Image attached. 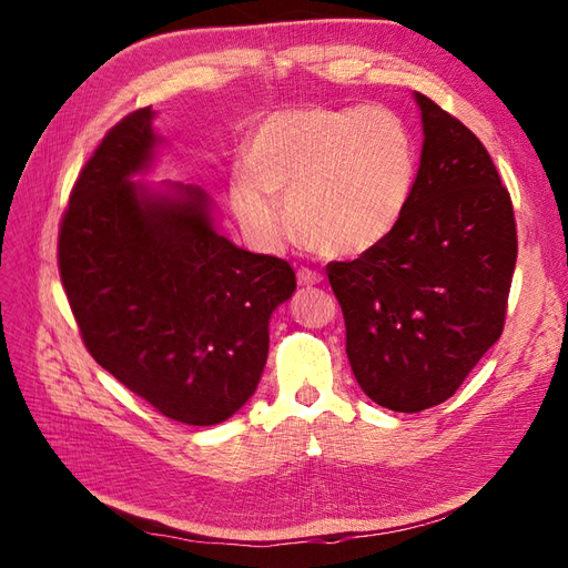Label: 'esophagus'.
<instances>
[{
    "instance_id": "34e87169",
    "label": "esophagus",
    "mask_w": 568,
    "mask_h": 568,
    "mask_svg": "<svg viewBox=\"0 0 568 568\" xmlns=\"http://www.w3.org/2000/svg\"><path fill=\"white\" fill-rule=\"evenodd\" d=\"M296 280H298L301 286H313V284H320L324 277H322V272H317L313 267H298Z\"/></svg>"
}]
</instances>
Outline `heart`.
I'll return each mask as SVG.
<instances>
[{
	"label": "heart",
	"instance_id": "heart-1",
	"mask_svg": "<svg viewBox=\"0 0 568 568\" xmlns=\"http://www.w3.org/2000/svg\"><path fill=\"white\" fill-rule=\"evenodd\" d=\"M415 144L388 109L296 106L270 113L253 132L246 170L230 180L242 225L265 244L288 222L326 255H363L398 227L415 186Z\"/></svg>",
	"mask_w": 568,
	"mask_h": 568
}]
</instances>
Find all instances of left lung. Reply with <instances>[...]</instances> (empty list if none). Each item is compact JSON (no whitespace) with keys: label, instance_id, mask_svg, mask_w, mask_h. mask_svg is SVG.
Segmentation results:
<instances>
[{"label":"left lung","instance_id":"8db88e82","mask_svg":"<svg viewBox=\"0 0 568 568\" xmlns=\"http://www.w3.org/2000/svg\"><path fill=\"white\" fill-rule=\"evenodd\" d=\"M415 97L424 146L398 227L355 261L326 265L355 379L393 412L440 405L462 386L505 329L517 265V222L490 153Z\"/></svg>","mask_w":568,"mask_h":568}]
</instances>
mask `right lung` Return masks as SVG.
<instances>
[{
	"label": "right lung",
	"instance_id": "right-lung-1",
	"mask_svg": "<svg viewBox=\"0 0 568 568\" xmlns=\"http://www.w3.org/2000/svg\"><path fill=\"white\" fill-rule=\"evenodd\" d=\"M151 118V106L128 113L80 170L59 274L97 363L168 419L211 426L255 393L270 315L296 272L220 236L199 189L156 199L130 182L156 144Z\"/></svg>",
	"mask_w": 568,
	"mask_h": 568
}]
</instances>
